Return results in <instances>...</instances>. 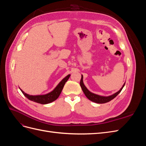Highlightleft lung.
Returning a JSON list of instances; mask_svg holds the SVG:
<instances>
[{
    "label": "left lung",
    "instance_id": "left-lung-1",
    "mask_svg": "<svg viewBox=\"0 0 146 146\" xmlns=\"http://www.w3.org/2000/svg\"><path fill=\"white\" fill-rule=\"evenodd\" d=\"M83 76L82 75V78H81V80H80V86L82 88V90L83 91V92H84V94H85V96H86V98L90 100L92 102H94L95 103L97 104H105V103H107L108 102L111 101V100H113L114 98H115L120 93L121 91H122V88H123L125 85V83L123 84V86H122V88H121L119 91H118L117 92H116V93H114L111 96H99L98 94H96L94 93H92L91 91H90L87 89V88L85 86V85H84L83 83Z\"/></svg>",
    "mask_w": 146,
    "mask_h": 146
}]
</instances>
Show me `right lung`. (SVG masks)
Segmentation results:
<instances>
[{"instance_id":"add662e5","label":"right lung","mask_w":146,"mask_h":146,"mask_svg":"<svg viewBox=\"0 0 146 146\" xmlns=\"http://www.w3.org/2000/svg\"><path fill=\"white\" fill-rule=\"evenodd\" d=\"M70 75L69 74L66 77H64L62 80H61L55 88L54 90H52L51 92H48L46 94L42 95H29L27 93H25L21 88H19L20 90L23 92V94L30 100H32L41 104H47L52 102L55 101L56 99H58L59 96L60 95L61 91H62L63 88L65 85L66 82L68 81Z\"/></svg>"}]
</instances>
